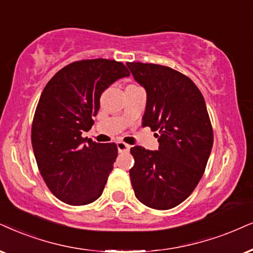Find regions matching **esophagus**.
<instances>
[{"label": "esophagus", "mask_w": 253, "mask_h": 253, "mask_svg": "<svg viewBox=\"0 0 253 253\" xmlns=\"http://www.w3.org/2000/svg\"><path fill=\"white\" fill-rule=\"evenodd\" d=\"M117 148H118V152H119V153H125V152H128L130 146L127 145V143L123 142V141H118L117 142Z\"/></svg>", "instance_id": "34e87169"}]
</instances>
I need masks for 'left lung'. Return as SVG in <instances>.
Segmentation results:
<instances>
[{
    "instance_id": "left-lung-1",
    "label": "left lung",
    "mask_w": 253,
    "mask_h": 253,
    "mask_svg": "<svg viewBox=\"0 0 253 253\" xmlns=\"http://www.w3.org/2000/svg\"><path fill=\"white\" fill-rule=\"evenodd\" d=\"M146 89L143 126L158 130V150L130 148L129 176L135 197L145 206L167 210L193 193L206 169L213 143L206 101L190 78L168 66L127 63Z\"/></svg>"
}]
</instances>
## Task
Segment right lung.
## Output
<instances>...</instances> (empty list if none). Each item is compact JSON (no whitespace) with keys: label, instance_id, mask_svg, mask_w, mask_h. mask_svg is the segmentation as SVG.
I'll use <instances>...</instances> for the list:
<instances>
[{"label":"right lung","instance_id":"add662e5","mask_svg":"<svg viewBox=\"0 0 253 253\" xmlns=\"http://www.w3.org/2000/svg\"><path fill=\"white\" fill-rule=\"evenodd\" d=\"M128 76L126 66L117 60H79L59 70L42 92L31 143L42 177L63 202L85 206L103 194L117 146L93 142L82 134L94 124L101 93Z\"/></svg>","mask_w":253,"mask_h":253}]
</instances>
